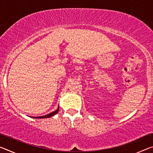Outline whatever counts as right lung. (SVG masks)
<instances>
[{"label":"right lung","instance_id":"add662e5","mask_svg":"<svg viewBox=\"0 0 153 153\" xmlns=\"http://www.w3.org/2000/svg\"><path fill=\"white\" fill-rule=\"evenodd\" d=\"M59 108L58 107V108L57 109H56V111H53V112H52V113H49V114H48V115H44V116H40V117H33V118H35V119H42V118H49V117H52V116H53V115H56V113H57L58 112H59Z\"/></svg>","mask_w":153,"mask_h":153}]
</instances>
